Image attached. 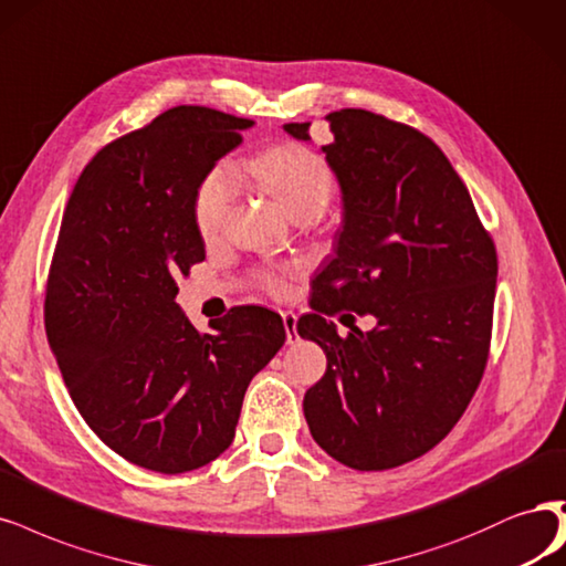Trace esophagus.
Listing matches in <instances>:
<instances>
[{"label": "esophagus", "mask_w": 566, "mask_h": 566, "mask_svg": "<svg viewBox=\"0 0 566 566\" xmlns=\"http://www.w3.org/2000/svg\"><path fill=\"white\" fill-rule=\"evenodd\" d=\"M283 325H285L287 344H295L300 339V335H297V316L292 314V311H285V314H283Z\"/></svg>", "instance_id": "esophagus-1"}]
</instances>
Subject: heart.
I'll use <instances>...</instances> for the list:
<instances>
[{"mask_svg": "<svg viewBox=\"0 0 566 566\" xmlns=\"http://www.w3.org/2000/svg\"><path fill=\"white\" fill-rule=\"evenodd\" d=\"M250 178H255L271 197H276L292 216L314 220L323 216L333 201L337 178L335 170L318 151L297 143H283L269 147L245 161ZM239 178L231 164L220 161L212 166L193 191V224L201 239L210 241L224 229V222L237 201ZM287 266H266L255 271V283L271 297L287 295Z\"/></svg>", "mask_w": 566, "mask_h": 566, "instance_id": "heart-1", "label": "heart"}]
</instances>
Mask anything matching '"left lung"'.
I'll return each mask as SVG.
<instances>
[{"label":"left lung","instance_id":"obj_1","mask_svg":"<svg viewBox=\"0 0 566 566\" xmlns=\"http://www.w3.org/2000/svg\"><path fill=\"white\" fill-rule=\"evenodd\" d=\"M325 122L344 227L335 260L314 281L311 314L297 323L327 356L304 417L339 463L386 471L433 450L475 396L499 260L469 189L428 135L350 107ZM308 126L285 130L311 140ZM344 310L375 315L378 327L339 338L328 318Z\"/></svg>","mask_w":566,"mask_h":566}]
</instances>
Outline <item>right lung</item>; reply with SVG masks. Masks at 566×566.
Listing matches in <instances>:
<instances>
[{
	"label": "right lung",
	"mask_w": 566,
	"mask_h": 566,
	"mask_svg": "<svg viewBox=\"0 0 566 566\" xmlns=\"http://www.w3.org/2000/svg\"><path fill=\"white\" fill-rule=\"evenodd\" d=\"M252 124L172 107L97 151L63 212L46 337L91 431L147 471L218 459L250 379L285 342L281 316L264 306H233L201 333L175 304V279L206 260L193 191Z\"/></svg>",
	"instance_id": "right-lung-1"
}]
</instances>
